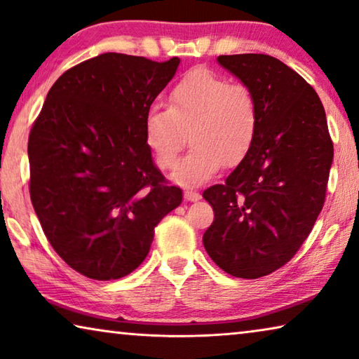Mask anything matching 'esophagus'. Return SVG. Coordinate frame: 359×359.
<instances>
[{"label":"esophagus","mask_w":359,"mask_h":359,"mask_svg":"<svg viewBox=\"0 0 359 359\" xmlns=\"http://www.w3.org/2000/svg\"><path fill=\"white\" fill-rule=\"evenodd\" d=\"M185 198H187V200H189V201H198V200H200V198H201V195L198 194V191L194 190V189H187V190H185Z\"/></svg>","instance_id":"1"}]
</instances>
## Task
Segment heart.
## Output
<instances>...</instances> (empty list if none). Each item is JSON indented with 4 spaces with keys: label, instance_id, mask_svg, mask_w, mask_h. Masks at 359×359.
Instances as JSON below:
<instances>
[{
    "label": "heart",
    "instance_id": "heart-1",
    "mask_svg": "<svg viewBox=\"0 0 359 359\" xmlns=\"http://www.w3.org/2000/svg\"><path fill=\"white\" fill-rule=\"evenodd\" d=\"M258 100L248 85L198 67L187 72L169 95L168 106H153L145 117V137L164 170L179 163L187 138L191 149L175 174L187 184L214 177L248 156L259 130Z\"/></svg>",
    "mask_w": 359,
    "mask_h": 359
}]
</instances>
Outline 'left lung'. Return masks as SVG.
I'll list each match as a JSON object with an SVG mask.
<instances>
[{"label":"left lung","instance_id":"obj_1","mask_svg":"<svg viewBox=\"0 0 359 359\" xmlns=\"http://www.w3.org/2000/svg\"><path fill=\"white\" fill-rule=\"evenodd\" d=\"M253 90L261 121L248 156L203 191L214 221L203 245L222 271L258 279L287 264L324 206L334 143L318 93L267 55L219 56Z\"/></svg>","mask_w":359,"mask_h":359}]
</instances>
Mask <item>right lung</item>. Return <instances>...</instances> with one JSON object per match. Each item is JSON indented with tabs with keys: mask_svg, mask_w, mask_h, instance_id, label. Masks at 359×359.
Here are the masks:
<instances>
[{
	"mask_svg": "<svg viewBox=\"0 0 359 359\" xmlns=\"http://www.w3.org/2000/svg\"><path fill=\"white\" fill-rule=\"evenodd\" d=\"M180 60L104 53L50 88L29 135L30 200L74 271L121 279L147 258L154 227L182 203L153 164L145 117Z\"/></svg>",
	"mask_w": 359,
	"mask_h": 359,
	"instance_id": "right-lung-1",
	"label": "right lung"
}]
</instances>
